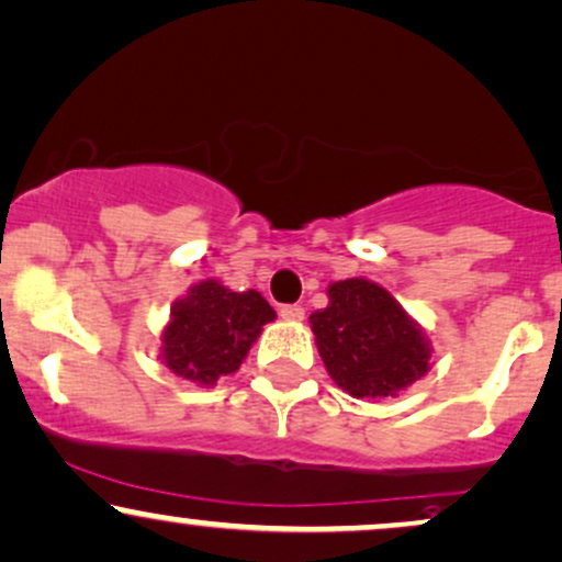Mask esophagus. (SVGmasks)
<instances>
[{
    "label": "esophagus",
    "instance_id": "obj_1",
    "mask_svg": "<svg viewBox=\"0 0 562 562\" xmlns=\"http://www.w3.org/2000/svg\"><path fill=\"white\" fill-rule=\"evenodd\" d=\"M280 316L285 322H303V316H306V311L301 306H282L280 308Z\"/></svg>",
    "mask_w": 562,
    "mask_h": 562
}]
</instances>
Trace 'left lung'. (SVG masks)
I'll list each match as a JSON object with an SVG mask.
<instances>
[{
    "label": "left lung",
    "mask_w": 562,
    "mask_h": 562,
    "mask_svg": "<svg viewBox=\"0 0 562 562\" xmlns=\"http://www.w3.org/2000/svg\"><path fill=\"white\" fill-rule=\"evenodd\" d=\"M329 306L308 316L316 348L337 387L353 397H392L429 371V342L376 282L340 280Z\"/></svg>",
    "instance_id": "obj_1"
}]
</instances>
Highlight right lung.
<instances>
[{"label":"right lung","instance_id":"1","mask_svg":"<svg viewBox=\"0 0 562 562\" xmlns=\"http://www.w3.org/2000/svg\"><path fill=\"white\" fill-rule=\"evenodd\" d=\"M274 316L256 290L233 293L216 280L199 282L172 306L161 335V363L182 380L209 387L238 371L261 327Z\"/></svg>","mask_w":562,"mask_h":562}]
</instances>
